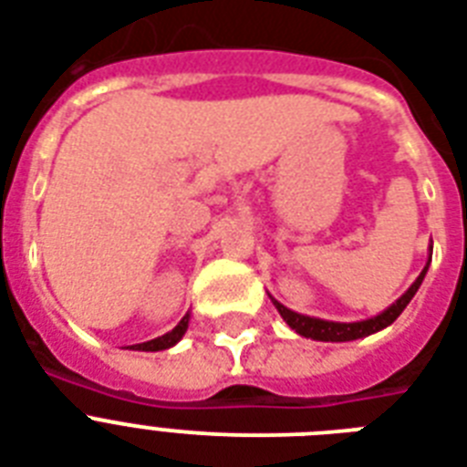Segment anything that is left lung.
Segmentation results:
<instances>
[{
	"label": "left lung",
	"mask_w": 467,
	"mask_h": 467,
	"mask_svg": "<svg viewBox=\"0 0 467 467\" xmlns=\"http://www.w3.org/2000/svg\"><path fill=\"white\" fill-rule=\"evenodd\" d=\"M431 252H434V244H429V259L427 266L421 269V274L417 276L410 288H407L402 296H400L390 307H385L383 312H378L373 317L361 319V322H332V319H319V317H310V315H300V312L288 310L285 306H281L276 298H271V303L276 306L278 315L284 317V322L291 329L300 334V337H306V339H315V341H354V339H363V337H368V334H376L385 327H390L395 319L402 315L407 306H410V300L414 298V293L420 291L421 281L427 276L429 264H431Z\"/></svg>",
	"instance_id": "1"
}]
</instances>
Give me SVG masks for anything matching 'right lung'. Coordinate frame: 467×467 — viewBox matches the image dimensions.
Segmentation results:
<instances>
[{
  "label": "right lung",
  "mask_w": 467,
  "mask_h": 467,
  "mask_svg": "<svg viewBox=\"0 0 467 467\" xmlns=\"http://www.w3.org/2000/svg\"><path fill=\"white\" fill-rule=\"evenodd\" d=\"M189 319L191 315L186 312L182 317V322L171 329V332L161 334V337H157V339H150V341H142V344H133V351H164V348H171L174 344H179L182 341V337L186 334V329H189Z\"/></svg>",
  "instance_id": "right-lung-1"
}]
</instances>
